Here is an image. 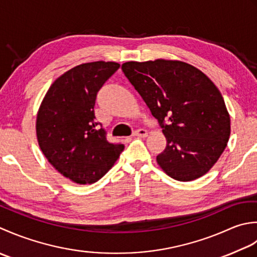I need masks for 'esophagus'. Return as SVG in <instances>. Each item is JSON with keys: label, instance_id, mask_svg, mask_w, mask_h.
Here are the masks:
<instances>
[{"label": "esophagus", "instance_id": "34e87169", "mask_svg": "<svg viewBox=\"0 0 257 257\" xmlns=\"http://www.w3.org/2000/svg\"><path fill=\"white\" fill-rule=\"evenodd\" d=\"M133 136H139V138H146V136H148V131L144 130V128L136 130L133 132Z\"/></svg>", "mask_w": 257, "mask_h": 257}]
</instances>
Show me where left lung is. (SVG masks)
Listing matches in <instances>:
<instances>
[{"label":"left lung","mask_w":257,"mask_h":257,"mask_svg":"<svg viewBox=\"0 0 257 257\" xmlns=\"http://www.w3.org/2000/svg\"><path fill=\"white\" fill-rule=\"evenodd\" d=\"M122 71L163 128L166 148L156 156L162 170L181 182L206 174L231 134L218 88L203 72L181 61L126 62Z\"/></svg>","instance_id":"obj_1"}]
</instances>
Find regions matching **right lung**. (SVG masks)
Returning <instances> with one entry per match:
<instances>
[{
  "label": "right lung",
  "instance_id": "1",
  "mask_svg": "<svg viewBox=\"0 0 257 257\" xmlns=\"http://www.w3.org/2000/svg\"><path fill=\"white\" fill-rule=\"evenodd\" d=\"M115 62L77 65L56 78L36 118L39 145L54 169L77 184H92L106 174L124 150L97 130V92L118 70Z\"/></svg>",
  "mask_w": 257,
  "mask_h": 257
}]
</instances>
